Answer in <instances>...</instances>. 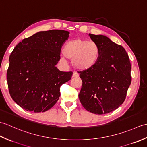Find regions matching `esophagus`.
Segmentation results:
<instances>
[{
	"label": "esophagus",
	"mask_w": 147,
	"mask_h": 147,
	"mask_svg": "<svg viewBox=\"0 0 147 147\" xmlns=\"http://www.w3.org/2000/svg\"><path fill=\"white\" fill-rule=\"evenodd\" d=\"M79 76V74H78L76 72H74L73 74V78H77Z\"/></svg>",
	"instance_id": "obj_1"
}]
</instances>
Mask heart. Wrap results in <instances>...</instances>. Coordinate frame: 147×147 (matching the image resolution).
Returning a JSON list of instances; mask_svg holds the SVG:
<instances>
[{
	"instance_id": "b5f03b06",
	"label": "heart",
	"mask_w": 147,
	"mask_h": 147,
	"mask_svg": "<svg viewBox=\"0 0 147 147\" xmlns=\"http://www.w3.org/2000/svg\"><path fill=\"white\" fill-rule=\"evenodd\" d=\"M62 52L65 57L72 59V64L82 71L90 70L97 64L100 55V49L96 43L82 38L67 42Z\"/></svg>"
}]
</instances>
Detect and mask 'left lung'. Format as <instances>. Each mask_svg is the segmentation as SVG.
Here are the masks:
<instances>
[{
  "label": "left lung",
  "mask_w": 147,
  "mask_h": 147,
  "mask_svg": "<svg viewBox=\"0 0 147 147\" xmlns=\"http://www.w3.org/2000/svg\"><path fill=\"white\" fill-rule=\"evenodd\" d=\"M88 35L100 49L99 60L90 70L80 73L82 86L79 99L86 110L107 114L125 100L131 82V66L125 49L102 35Z\"/></svg>",
  "instance_id": "obj_1"
}]
</instances>
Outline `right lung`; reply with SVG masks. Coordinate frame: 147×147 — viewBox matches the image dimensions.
Segmentation results:
<instances>
[{
    "label": "right lung",
    "mask_w": 147,
    "mask_h": 147,
    "mask_svg": "<svg viewBox=\"0 0 147 147\" xmlns=\"http://www.w3.org/2000/svg\"><path fill=\"white\" fill-rule=\"evenodd\" d=\"M69 32L52 30L37 32L15 47L9 57L7 80L12 100L26 111H48L61 95L60 86L72 72L55 66Z\"/></svg>",
    "instance_id": "obj_1"
}]
</instances>
